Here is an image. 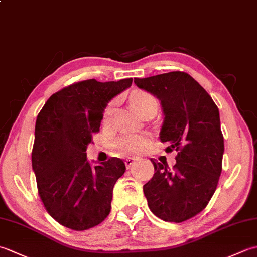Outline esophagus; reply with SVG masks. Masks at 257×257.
Listing matches in <instances>:
<instances>
[{
  "label": "esophagus",
  "mask_w": 257,
  "mask_h": 257,
  "mask_svg": "<svg viewBox=\"0 0 257 257\" xmlns=\"http://www.w3.org/2000/svg\"><path fill=\"white\" fill-rule=\"evenodd\" d=\"M136 160H137V159H136L135 157H128V158H125V159H124V165H125V167L129 168Z\"/></svg>",
  "instance_id": "obj_1"
}]
</instances>
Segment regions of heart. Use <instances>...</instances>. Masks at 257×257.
<instances>
[{"instance_id": "obj_1", "label": "heart", "mask_w": 257, "mask_h": 257, "mask_svg": "<svg viewBox=\"0 0 257 257\" xmlns=\"http://www.w3.org/2000/svg\"><path fill=\"white\" fill-rule=\"evenodd\" d=\"M114 103H116L114 101L110 102L105 109V112H103V121H108V120L110 119L114 109ZM130 103H132L133 107L140 114L149 107L157 106L155 98L146 91H135L134 94L130 96ZM147 141H148V138H147V136L145 135H124L113 141L112 149L120 155L137 154V152L144 149Z\"/></svg>"}]
</instances>
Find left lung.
<instances>
[{
    "label": "left lung",
    "instance_id": "obj_1",
    "mask_svg": "<svg viewBox=\"0 0 257 257\" xmlns=\"http://www.w3.org/2000/svg\"><path fill=\"white\" fill-rule=\"evenodd\" d=\"M140 89L160 100V140L178 151L177 163L150 159L155 174L144 185L151 212L166 222L181 223L203 211L214 194L222 171L224 139L220 112L211 96L187 73L171 72L135 78Z\"/></svg>",
    "mask_w": 257,
    "mask_h": 257
}]
</instances>
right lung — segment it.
Wrapping results in <instances>:
<instances>
[{
	"label": "right lung",
	"instance_id": "1",
	"mask_svg": "<svg viewBox=\"0 0 257 257\" xmlns=\"http://www.w3.org/2000/svg\"><path fill=\"white\" fill-rule=\"evenodd\" d=\"M132 84L133 78L79 81L53 94L38 113L32 168L41 200L59 224L85 231L110 212L113 185L125 166L110 158L92 167L86 150L108 102Z\"/></svg>",
	"mask_w": 257,
	"mask_h": 257
}]
</instances>
